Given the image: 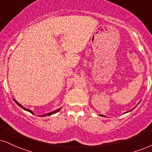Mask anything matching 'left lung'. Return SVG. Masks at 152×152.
I'll use <instances>...</instances> for the list:
<instances>
[{"label":"left lung","mask_w":152,"mask_h":152,"mask_svg":"<svg viewBox=\"0 0 152 152\" xmlns=\"http://www.w3.org/2000/svg\"><path fill=\"white\" fill-rule=\"evenodd\" d=\"M139 103H138V104H139ZM138 104H137V105H138ZM137 105L136 106H137ZM136 106H135L134 107H136ZM134 107H133V108L132 109V110H129V111H127V112H125V113H124L123 114H125V113H129V112H130V111H132V110H134ZM100 116H104V117H105V115H100Z\"/></svg>","instance_id":"1"}]
</instances>
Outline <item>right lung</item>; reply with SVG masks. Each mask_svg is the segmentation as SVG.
Instances as JSON below:
<instances>
[{"label": "right lung", "instance_id": "add662e5", "mask_svg": "<svg viewBox=\"0 0 152 152\" xmlns=\"http://www.w3.org/2000/svg\"><path fill=\"white\" fill-rule=\"evenodd\" d=\"M13 100H14V101L16 103V104H17V105H18V106H20V107H22V108H23L24 110H26V111H27V112H29V113H32V114H33L34 115V113L32 112V110H29V109H27V108H26V107H23V105H21V104H20L19 103H18V102L17 101V100H15L13 98ZM61 109V107H60V108H58V109H56V110H53V111H52V112H49V113H46V114H44V115H41V117H45V116H47V115H53V114H55V113H58V111L60 110Z\"/></svg>", "mask_w": 152, "mask_h": 152}]
</instances>
